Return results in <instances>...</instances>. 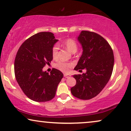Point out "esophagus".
I'll return each mask as SVG.
<instances>
[{"mask_svg":"<svg viewBox=\"0 0 131 131\" xmlns=\"http://www.w3.org/2000/svg\"><path fill=\"white\" fill-rule=\"evenodd\" d=\"M64 78H69V77H70L71 76L70 74H64Z\"/></svg>","mask_w":131,"mask_h":131,"instance_id":"1","label":"esophagus"}]
</instances>
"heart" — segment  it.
<instances>
[{"label":"heart","mask_w":131,"mask_h":131,"mask_svg":"<svg viewBox=\"0 0 131 131\" xmlns=\"http://www.w3.org/2000/svg\"><path fill=\"white\" fill-rule=\"evenodd\" d=\"M64 45L65 47L72 53H75L78 49V45H77L76 41L73 39H67L64 41ZM58 51H59V45L58 44L55 45L53 46L52 49V55L53 58H57L58 55ZM73 64L69 63V62H66L64 61L57 62L55 64V67L57 68L60 70L63 71V72L67 73L69 72V70L72 67Z\"/></svg>","instance_id":"obj_1"}]
</instances>
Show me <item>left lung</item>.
<instances>
[{
	"label": "left lung",
	"mask_w": 131,
	"mask_h": 131,
	"mask_svg": "<svg viewBox=\"0 0 131 131\" xmlns=\"http://www.w3.org/2000/svg\"><path fill=\"white\" fill-rule=\"evenodd\" d=\"M78 40L83 51L74 69H85L86 72L73 75L76 84L71 92L79 99L89 100L97 95L110 80L114 66L113 52L108 43L94 32L82 31Z\"/></svg>",
	"instance_id": "8db88e82"
}]
</instances>
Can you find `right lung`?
<instances>
[{
  "label": "right lung",
  "mask_w": 131,
  "mask_h": 131,
  "mask_svg": "<svg viewBox=\"0 0 131 131\" xmlns=\"http://www.w3.org/2000/svg\"><path fill=\"white\" fill-rule=\"evenodd\" d=\"M51 32L32 36L21 45L16 55L14 71L16 80L23 92L37 102L54 98L58 84L63 78L61 71L53 69L50 74L43 71L52 60V49L58 42Z\"/></svg>",
  "instance_id": "add662e5"
}]
</instances>
